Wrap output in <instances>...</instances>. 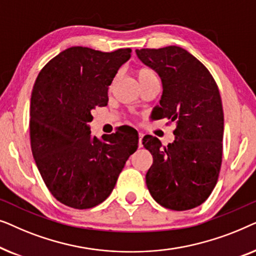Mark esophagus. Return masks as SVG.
I'll return each mask as SVG.
<instances>
[{"label":"esophagus","mask_w":256,"mask_h":256,"mask_svg":"<svg viewBox=\"0 0 256 256\" xmlns=\"http://www.w3.org/2000/svg\"><path fill=\"white\" fill-rule=\"evenodd\" d=\"M142 138H143V134L142 132H138V146L140 148L142 146Z\"/></svg>","instance_id":"obj_1"}]
</instances>
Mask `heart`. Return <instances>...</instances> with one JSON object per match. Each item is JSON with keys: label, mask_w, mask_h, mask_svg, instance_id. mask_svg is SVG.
Listing matches in <instances>:
<instances>
[{"label": "heart", "mask_w": 256, "mask_h": 256, "mask_svg": "<svg viewBox=\"0 0 256 256\" xmlns=\"http://www.w3.org/2000/svg\"><path fill=\"white\" fill-rule=\"evenodd\" d=\"M135 76L136 78H138V82L142 84L143 82H146V79L152 78V76H155V73L148 68H138L135 70Z\"/></svg>", "instance_id": "obj_1"}]
</instances>
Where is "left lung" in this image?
<instances>
[{
  "label": "left lung",
  "instance_id": "left-lung-1",
  "mask_svg": "<svg viewBox=\"0 0 256 256\" xmlns=\"http://www.w3.org/2000/svg\"><path fill=\"white\" fill-rule=\"evenodd\" d=\"M136 54L162 82L160 106L154 108L157 118L176 124L174 141L166 146L155 136L142 140L154 160L146 186L164 208H194L211 194L222 166L224 112L218 86L208 70L180 46L141 48Z\"/></svg>",
  "mask_w": 256,
  "mask_h": 256
}]
</instances>
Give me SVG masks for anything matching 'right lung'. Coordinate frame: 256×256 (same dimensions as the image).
Segmentation results:
<instances>
[{
  "label": "right lung",
  "mask_w": 256,
  "mask_h": 256,
  "mask_svg": "<svg viewBox=\"0 0 256 256\" xmlns=\"http://www.w3.org/2000/svg\"><path fill=\"white\" fill-rule=\"evenodd\" d=\"M130 48L72 46L42 68L30 104L31 150L51 194L70 208L99 205L112 194L138 135L90 134L92 110L107 106L108 87ZM126 130H130L126 128Z\"/></svg>",
  "instance_id": "right-lung-1"
}]
</instances>
